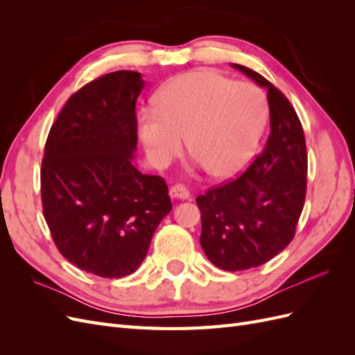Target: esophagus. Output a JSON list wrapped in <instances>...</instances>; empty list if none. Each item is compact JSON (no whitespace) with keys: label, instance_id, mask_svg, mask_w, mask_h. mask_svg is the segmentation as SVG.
Returning a JSON list of instances; mask_svg holds the SVG:
<instances>
[{"label":"esophagus","instance_id":"obj_1","mask_svg":"<svg viewBox=\"0 0 355 355\" xmlns=\"http://www.w3.org/2000/svg\"><path fill=\"white\" fill-rule=\"evenodd\" d=\"M170 197L176 200H188L189 198V191L184 185H173L170 188Z\"/></svg>","mask_w":355,"mask_h":355}]
</instances>
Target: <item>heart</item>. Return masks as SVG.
<instances>
[{"mask_svg":"<svg viewBox=\"0 0 355 355\" xmlns=\"http://www.w3.org/2000/svg\"><path fill=\"white\" fill-rule=\"evenodd\" d=\"M268 121L263 92L218 72L191 71L168 81L155 108L139 112L137 132L149 161L167 167L185 148L209 173L228 179L250 163Z\"/></svg>","mask_w":355,"mask_h":355,"instance_id":"heart-1","label":"heart"}]
</instances>
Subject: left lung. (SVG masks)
<instances>
[{
	"label": "left lung",
	"instance_id": "1",
	"mask_svg": "<svg viewBox=\"0 0 355 355\" xmlns=\"http://www.w3.org/2000/svg\"><path fill=\"white\" fill-rule=\"evenodd\" d=\"M268 90L271 133L243 175L197 197L200 243L225 271L259 266L293 240L306 194L308 157L302 124L286 96L261 73L232 63Z\"/></svg>",
	"mask_w": 355,
	"mask_h": 355
}]
</instances>
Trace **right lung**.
Listing matches in <instances>:
<instances>
[{"instance_id":"right-lung-1","label":"right lung","mask_w":355,"mask_h":355,"mask_svg":"<svg viewBox=\"0 0 355 355\" xmlns=\"http://www.w3.org/2000/svg\"><path fill=\"white\" fill-rule=\"evenodd\" d=\"M142 75L116 71L73 93L41 164L42 213L62 256L103 278L133 274L171 210L163 178L135 167Z\"/></svg>"}]
</instances>
